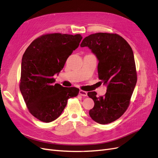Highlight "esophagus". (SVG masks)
<instances>
[{"label":"esophagus","instance_id":"esophagus-1","mask_svg":"<svg viewBox=\"0 0 158 158\" xmlns=\"http://www.w3.org/2000/svg\"><path fill=\"white\" fill-rule=\"evenodd\" d=\"M79 94L80 95H82V96H87V92H85V91H84V90H82V89L80 90Z\"/></svg>","mask_w":158,"mask_h":158}]
</instances>
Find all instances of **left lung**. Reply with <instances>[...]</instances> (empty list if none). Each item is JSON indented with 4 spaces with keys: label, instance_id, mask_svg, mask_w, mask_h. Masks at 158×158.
<instances>
[{
    "label": "left lung",
    "instance_id": "obj_1",
    "mask_svg": "<svg viewBox=\"0 0 158 158\" xmlns=\"http://www.w3.org/2000/svg\"><path fill=\"white\" fill-rule=\"evenodd\" d=\"M80 46L88 47L96 55L99 78L107 85L103 96L98 97L95 92L88 93L95 103L89 110V116L102 125L111 123L127 111L137 82L132 49L121 35L110 33L91 34L84 38Z\"/></svg>",
    "mask_w": 158,
    "mask_h": 158
}]
</instances>
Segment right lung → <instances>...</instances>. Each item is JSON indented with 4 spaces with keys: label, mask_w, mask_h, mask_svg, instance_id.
<instances>
[{
    "label": "right lung",
    "mask_w": 158,
    "mask_h": 158,
    "mask_svg": "<svg viewBox=\"0 0 158 158\" xmlns=\"http://www.w3.org/2000/svg\"><path fill=\"white\" fill-rule=\"evenodd\" d=\"M82 39L80 34L47 33L33 40L23 55L20 89L27 109L38 120H55L68 99L78 95V88L54 84L53 76L63 69Z\"/></svg>",
    "instance_id": "obj_1"
}]
</instances>
